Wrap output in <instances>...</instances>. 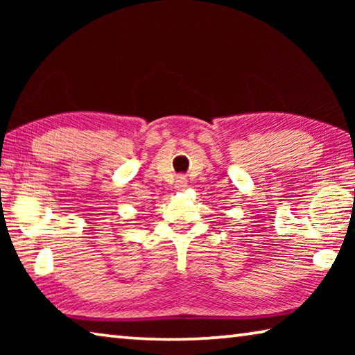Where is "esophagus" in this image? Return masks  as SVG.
<instances>
[{"mask_svg": "<svg viewBox=\"0 0 355 355\" xmlns=\"http://www.w3.org/2000/svg\"><path fill=\"white\" fill-rule=\"evenodd\" d=\"M186 186H188V180H186L184 177H177V182H175V188L177 189H184Z\"/></svg>", "mask_w": 355, "mask_h": 355, "instance_id": "obj_1", "label": "esophagus"}]
</instances>
